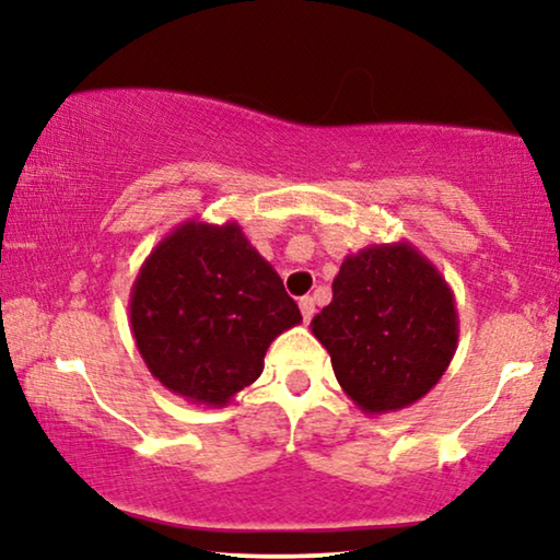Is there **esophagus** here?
<instances>
[{
    "label": "esophagus",
    "mask_w": 560,
    "mask_h": 560,
    "mask_svg": "<svg viewBox=\"0 0 560 560\" xmlns=\"http://www.w3.org/2000/svg\"><path fill=\"white\" fill-rule=\"evenodd\" d=\"M298 305H301L303 320H305V324H308V320L313 318V313H316V303H313L311 295H305V298H301V301H298Z\"/></svg>",
    "instance_id": "34e87169"
}]
</instances>
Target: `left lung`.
Returning <instances> with one entry per match:
<instances>
[{
	"label": "left lung",
	"mask_w": 560,
	"mask_h": 560,
	"mask_svg": "<svg viewBox=\"0 0 560 560\" xmlns=\"http://www.w3.org/2000/svg\"><path fill=\"white\" fill-rule=\"evenodd\" d=\"M311 331L351 402L382 416L439 385L456 354L458 313L448 282L418 247L370 244L343 259Z\"/></svg>",
	"instance_id": "obj_1"
}]
</instances>
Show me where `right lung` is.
Instances as JSON below:
<instances>
[{
	"mask_svg": "<svg viewBox=\"0 0 560 560\" xmlns=\"http://www.w3.org/2000/svg\"><path fill=\"white\" fill-rule=\"evenodd\" d=\"M301 311L236 221H183L150 252L129 324L152 377L194 405L224 408L265 370Z\"/></svg>",
	"mask_w": 560,
	"mask_h": 560,
	"instance_id": "1",
	"label": "right lung"
}]
</instances>
